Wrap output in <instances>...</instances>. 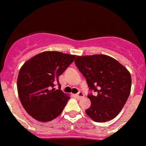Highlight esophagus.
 Segmentation results:
<instances>
[{
  "instance_id": "34e87169",
  "label": "esophagus",
  "mask_w": 146,
  "mask_h": 146,
  "mask_svg": "<svg viewBox=\"0 0 146 146\" xmlns=\"http://www.w3.org/2000/svg\"><path fill=\"white\" fill-rule=\"evenodd\" d=\"M76 96L78 98H83L84 96V94L82 92H78Z\"/></svg>"
}]
</instances>
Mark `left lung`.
<instances>
[{"label":"left lung","mask_w":146,"mask_h":146,"mask_svg":"<svg viewBox=\"0 0 146 146\" xmlns=\"http://www.w3.org/2000/svg\"><path fill=\"white\" fill-rule=\"evenodd\" d=\"M75 64L86 78L90 90L91 106L85 112L96 122L115 118L122 110L130 95L131 78L118 61L104 54L77 56Z\"/></svg>","instance_id":"8db88e82"}]
</instances>
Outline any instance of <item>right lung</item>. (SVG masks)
I'll return each mask as SVG.
<instances>
[{"label": "right lung", "mask_w": 146, "mask_h": 146, "mask_svg": "<svg viewBox=\"0 0 146 146\" xmlns=\"http://www.w3.org/2000/svg\"><path fill=\"white\" fill-rule=\"evenodd\" d=\"M75 58L76 55L62 52L44 51L34 56L20 68L17 82L18 96L33 118L48 122L62 112L70 97L54 87L59 84V76Z\"/></svg>", "instance_id": "right-lung-1"}]
</instances>
